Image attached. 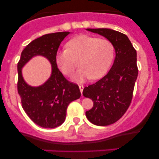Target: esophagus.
Here are the masks:
<instances>
[{
  "mask_svg": "<svg viewBox=\"0 0 159 159\" xmlns=\"http://www.w3.org/2000/svg\"><path fill=\"white\" fill-rule=\"evenodd\" d=\"M84 85H82V84H81V85H79V89H80V91H81V94H82V92H83V90H84Z\"/></svg>",
  "mask_w": 159,
  "mask_h": 159,
  "instance_id": "obj_1",
  "label": "esophagus"
}]
</instances>
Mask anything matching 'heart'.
Instances as JSON below:
<instances>
[{"mask_svg":"<svg viewBox=\"0 0 159 159\" xmlns=\"http://www.w3.org/2000/svg\"><path fill=\"white\" fill-rule=\"evenodd\" d=\"M66 47L56 53L55 62L63 74L71 76L78 66L76 60H79L81 68L73 77L76 82L102 77L110 67L114 55L112 43L96 36H78L69 40Z\"/></svg>","mask_w":159,"mask_h":159,"instance_id":"b5f03b06","label":"heart"}]
</instances>
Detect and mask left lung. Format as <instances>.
<instances>
[{"label": "left lung", "mask_w": 159, "mask_h": 159, "mask_svg": "<svg viewBox=\"0 0 159 159\" xmlns=\"http://www.w3.org/2000/svg\"><path fill=\"white\" fill-rule=\"evenodd\" d=\"M103 36L114 45V64L99 81L84 87V96L93 101V107L86 111L90 123L105 126L116 123L126 112L132 102L138 78L137 52L128 36L108 28H87Z\"/></svg>", "instance_id": "left-lung-1"}]
</instances>
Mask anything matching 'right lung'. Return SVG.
I'll use <instances>...</instances> for the list:
<instances>
[{
    "label": "right lung",
    "mask_w": 159,
    "mask_h": 159,
    "mask_svg": "<svg viewBox=\"0 0 159 159\" xmlns=\"http://www.w3.org/2000/svg\"><path fill=\"white\" fill-rule=\"evenodd\" d=\"M69 32L48 34L33 40L25 47L18 63V93L24 111L30 120L43 128H56L65 121L69 104L81 96L76 84L67 81L57 68L55 55L61 42ZM35 56H45L52 64L50 78L39 87L23 80L21 69Z\"/></svg>",
    "instance_id": "right-lung-1"
}]
</instances>
